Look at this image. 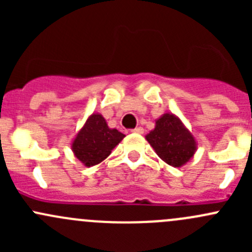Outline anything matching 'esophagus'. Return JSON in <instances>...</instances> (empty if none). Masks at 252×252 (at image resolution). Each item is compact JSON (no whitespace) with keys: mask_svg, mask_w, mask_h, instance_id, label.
Wrapping results in <instances>:
<instances>
[{"mask_svg":"<svg viewBox=\"0 0 252 252\" xmlns=\"http://www.w3.org/2000/svg\"><path fill=\"white\" fill-rule=\"evenodd\" d=\"M131 133H135V134H142V133H144V128H141V126H138V128L133 129V130H131Z\"/></svg>","mask_w":252,"mask_h":252,"instance_id":"1","label":"esophagus"}]
</instances>
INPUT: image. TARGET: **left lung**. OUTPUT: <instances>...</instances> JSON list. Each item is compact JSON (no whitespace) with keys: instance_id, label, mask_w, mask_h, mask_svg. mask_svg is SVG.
I'll return each mask as SVG.
<instances>
[{"instance_id":"1","label":"left lung","mask_w":252,"mask_h":252,"mask_svg":"<svg viewBox=\"0 0 252 252\" xmlns=\"http://www.w3.org/2000/svg\"><path fill=\"white\" fill-rule=\"evenodd\" d=\"M145 139L162 161L177 168L189 162L197 150V142L191 131L179 117L169 112L156 119V126Z\"/></svg>"}]
</instances>
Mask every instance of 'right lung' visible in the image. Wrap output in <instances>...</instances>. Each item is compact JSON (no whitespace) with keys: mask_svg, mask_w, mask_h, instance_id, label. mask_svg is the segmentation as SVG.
Returning <instances> with one entry per match:
<instances>
[{"mask_svg":"<svg viewBox=\"0 0 252 252\" xmlns=\"http://www.w3.org/2000/svg\"><path fill=\"white\" fill-rule=\"evenodd\" d=\"M124 136L121 131L108 126L102 114L93 113L79 129L70 147L84 166L93 167L107 158Z\"/></svg>","mask_w":252,"mask_h":252,"instance_id":"right-lung-1","label":"right lung"}]
</instances>
